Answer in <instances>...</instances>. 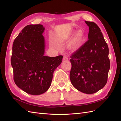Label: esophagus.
Wrapping results in <instances>:
<instances>
[{"instance_id":"1","label":"esophagus","mask_w":121,"mask_h":121,"mask_svg":"<svg viewBox=\"0 0 121 121\" xmlns=\"http://www.w3.org/2000/svg\"><path fill=\"white\" fill-rule=\"evenodd\" d=\"M63 59V60H67L68 59V56H66V55L64 56Z\"/></svg>"}]
</instances>
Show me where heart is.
<instances>
[{
  "instance_id": "1",
  "label": "heart",
  "mask_w": 121,
  "mask_h": 121,
  "mask_svg": "<svg viewBox=\"0 0 121 121\" xmlns=\"http://www.w3.org/2000/svg\"><path fill=\"white\" fill-rule=\"evenodd\" d=\"M75 31H72L69 33L68 35V38H70L73 36V35L75 34ZM85 38V36L83 32L81 30H79L77 32L74 36L72 38L71 41L69 43V48L71 49H75L78 48L82 43H83Z\"/></svg>"
}]
</instances>
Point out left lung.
<instances>
[{
    "instance_id": "left-lung-1",
    "label": "left lung",
    "mask_w": 121,
    "mask_h": 121,
    "mask_svg": "<svg viewBox=\"0 0 121 121\" xmlns=\"http://www.w3.org/2000/svg\"><path fill=\"white\" fill-rule=\"evenodd\" d=\"M85 22L89 26L88 40L70 56V78L76 89L91 94L106 85L110 62L108 46L100 28L94 22Z\"/></svg>"
}]
</instances>
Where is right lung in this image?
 <instances>
[{"label":"right lung","mask_w":121,"mask_h":121,"mask_svg":"<svg viewBox=\"0 0 121 121\" xmlns=\"http://www.w3.org/2000/svg\"><path fill=\"white\" fill-rule=\"evenodd\" d=\"M41 24L25 26L14 39L11 64L17 86L26 93L38 95L48 91L53 73L62 56H45V41Z\"/></svg>","instance_id":"1"}]
</instances>
